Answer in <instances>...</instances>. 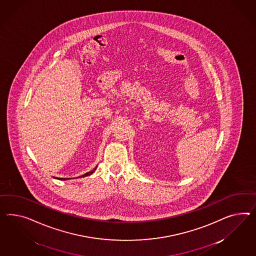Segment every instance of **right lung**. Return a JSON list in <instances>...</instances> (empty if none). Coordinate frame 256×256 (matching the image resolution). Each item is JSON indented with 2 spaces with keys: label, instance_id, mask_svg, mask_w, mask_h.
I'll use <instances>...</instances> for the list:
<instances>
[{
  "label": "right lung",
  "instance_id": "right-lung-1",
  "mask_svg": "<svg viewBox=\"0 0 256 256\" xmlns=\"http://www.w3.org/2000/svg\"><path fill=\"white\" fill-rule=\"evenodd\" d=\"M97 166H96L94 170H92L90 172L84 173V174H83V175H82V176H80V177H86V176H90V175H91L92 173L95 172V170H97ZM56 179H58V180H69V179H67V178H56Z\"/></svg>",
  "mask_w": 256,
  "mask_h": 256
}]
</instances>
